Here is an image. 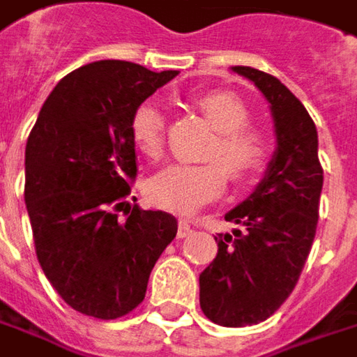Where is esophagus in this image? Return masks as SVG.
<instances>
[{"mask_svg":"<svg viewBox=\"0 0 357 357\" xmlns=\"http://www.w3.org/2000/svg\"><path fill=\"white\" fill-rule=\"evenodd\" d=\"M190 231H192V228H190V224L186 222V220H181L178 222V238H186V236H190Z\"/></svg>","mask_w":357,"mask_h":357,"instance_id":"1","label":"esophagus"}]
</instances>
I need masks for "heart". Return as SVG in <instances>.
I'll return each mask as SVG.
<instances>
[{"label": "heart", "instance_id": "obj_1", "mask_svg": "<svg viewBox=\"0 0 357 357\" xmlns=\"http://www.w3.org/2000/svg\"><path fill=\"white\" fill-rule=\"evenodd\" d=\"M216 139L206 153L210 162L188 165L171 162L147 183V196L155 206L192 214L195 210L222 195L226 173L231 181L243 183L261 171L267 157V143L257 129L248 128L250 109L229 92H206L196 98ZM131 139L147 157H159L165 141V114L157 100H143L131 112Z\"/></svg>", "mask_w": 357, "mask_h": 357}]
</instances>
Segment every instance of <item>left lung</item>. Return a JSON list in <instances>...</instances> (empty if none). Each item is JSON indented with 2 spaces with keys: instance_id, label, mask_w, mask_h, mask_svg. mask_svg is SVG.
Returning <instances> with one entry per match:
<instances>
[{
  "instance_id": "1",
  "label": "left lung",
  "mask_w": 357,
  "mask_h": 357,
  "mask_svg": "<svg viewBox=\"0 0 357 357\" xmlns=\"http://www.w3.org/2000/svg\"><path fill=\"white\" fill-rule=\"evenodd\" d=\"M265 96L277 147L265 174L226 220L241 229L218 234L214 261L200 273V308L228 328L259 324L293 293L317 234L322 192L318 133L307 107L279 78L231 66Z\"/></svg>"
}]
</instances>
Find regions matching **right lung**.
Returning a JSON list of instances; mask_svg holds the SVG:
<instances>
[{"label": "right lung", "instance_id": "right-lung-1", "mask_svg": "<svg viewBox=\"0 0 357 357\" xmlns=\"http://www.w3.org/2000/svg\"><path fill=\"white\" fill-rule=\"evenodd\" d=\"M176 70L98 61L66 74L40 107L25 147V204L40 267L66 305L100 320L145 298L151 269L178 222L129 206L137 174L129 119Z\"/></svg>", "mask_w": 357, "mask_h": 357}]
</instances>
